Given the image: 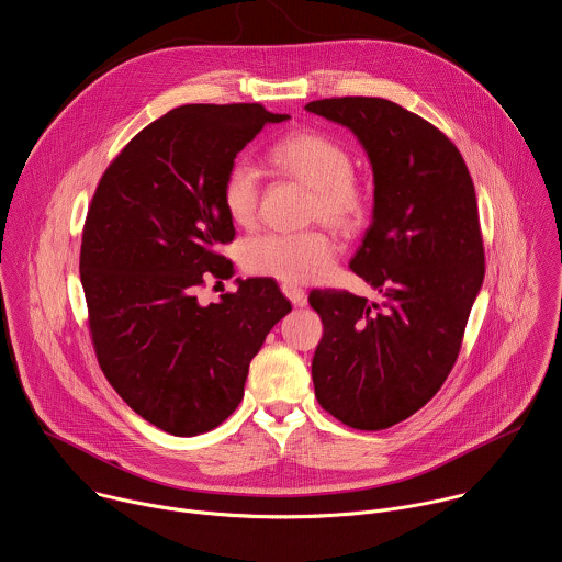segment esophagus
<instances>
[{"mask_svg":"<svg viewBox=\"0 0 562 562\" xmlns=\"http://www.w3.org/2000/svg\"><path fill=\"white\" fill-rule=\"evenodd\" d=\"M282 293L295 304V306H304L306 304V293L304 289L295 286V284H282Z\"/></svg>","mask_w":562,"mask_h":562,"instance_id":"obj_1","label":"esophagus"}]
</instances>
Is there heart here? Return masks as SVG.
Masks as SVG:
<instances>
[{"label":"heart","instance_id":"b5f03b06","mask_svg":"<svg viewBox=\"0 0 562 562\" xmlns=\"http://www.w3.org/2000/svg\"><path fill=\"white\" fill-rule=\"evenodd\" d=\"M271 165L286 178L311 190V218L348 232L363 223L368 214V194L352 176L348 149L326 134L300 130L282 136L269 151ZM223 207L232 223L251 227L258 214V173L238 160L223 180ZM333 240L319 232L267 234L254 238L243 249V265L249 273L271 278L284 284H304L319 280L333 260Z\"/></svg>","mask_w":562,"mask_h":562}]
</instances>
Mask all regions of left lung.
<instances>
[{
    "label": "left lung",
    "mask_w": 562,
    "mask_h": 562,
    "mask_svg": "<svg viewBox=\"0 0 562 562\" xmlns=\"http://www.w3.org/2000/svg\"><path fill=\"white\" fill-rule=\"evenodd\" d=\"M304 108L350 130L370 160L372 218L350 269L384 295H308L324 324L315 397L350 428L384 430L426 406L457 361L485 276L474 184L452 140L393 101Z\"/></svg>",
    "instance_id": "8db88e82"
}]
</instances>
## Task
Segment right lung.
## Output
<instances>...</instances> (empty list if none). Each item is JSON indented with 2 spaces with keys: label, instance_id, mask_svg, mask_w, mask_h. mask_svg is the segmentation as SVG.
I'll return each mask as SVG.
<instances>
[{
  "label": "right lung",
  "instance_id": "add662e5",
  "mask_svg": "<svg viewBox=\"0 0 562 562\" xmlns=\"http://www.w3.org/2000/svg\"><path fill=\"white\" fill-rule=\"evenodd\" d=\"M289 114L258 103L180 105L140 130L105 169L92 199L81 284L101 370L151 426L194 437L243 402L249 363L291 302L269 278L201 304L196 286L227 280L216 254L236 236L223 180L238 151Z\"/></svg>",
  "mask_w": 562,
  "mask_h": 562
}]
</instances>
